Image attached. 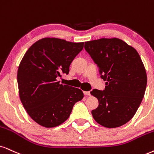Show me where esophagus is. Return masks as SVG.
Returning a JSON list of instances; mask_svg holds the SVG:
<instances>
[{"label": "esophagus", "instance_id": "obj_1", "mask_svg": "<svg viewBox=\"0 0 154 154\" xmlns=\"http://www.w3.org/2000/svg\"><path fill=\"white\" fill-rule=\"evenodd\" d=\"M84 94H85V95H86V96H89L90 95V92L89 91H84Z\"/></svg>", "mask_w": 154, "mask_h": 154}]
</instances>
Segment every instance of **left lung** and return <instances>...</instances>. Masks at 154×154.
Returning <instances> with one entry per match:
<instances>
[{"mask_svg":"<svg viewBox=\"0 0 154 154\" xmlns=\"http://www.w3.org/2000/svg\"><path fill=\"white\" fill-rule=\"evenodd\" d=\"M85 49L106 81L104 90L90 92L99 101L98 107L91 111L93 118L106 128L124 125L136 114L146 88V72L139 53L119 38L85 42Z\"/></svg>","mask_w":154,"mask_h":154,"instance_id":"1","label":"left lung"}]
</instances>
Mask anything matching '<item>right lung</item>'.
Returning a JSON list of instances; mask_svg holds the SVG:
<instances>
[{
    "mask_svg": "<svg viewBox=\"0 0 154 154\" xmlns=\"http://www.w3.org/2000/svg\"><path fill=\"white\" fill-rule=\"evenodd\" d=\"M83 47L84 42L46 38L25 52L17 70L19 96L29 116L40 125H60L83 99L81 89L57 80L63 73L69 74V65Z\"/></svg>",
    "mask_w": 154,
    "mask_h": 154,
    "instance_id": "right-lung-1",
    "label": "right lung"
}]
</instances>
